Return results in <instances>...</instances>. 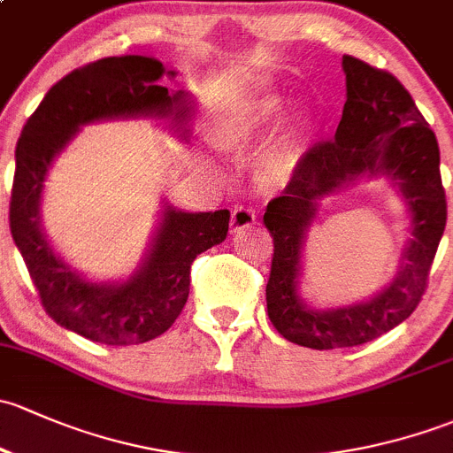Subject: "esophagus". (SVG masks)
Here are the masks:
<instances>
[{
    "label": "esophagus",
    "mask_w": 453,
    "mask_h": 453,
    "mask_svg": "<svg viewBox=\"0 0 453 453\" xmlns=\"http://www.w3.org/2000/svg\"><path fill=\"white\" fill-rule=\"evenodd\" d=\"M255 222H257V216H255L253 209L242 207V204L240 207L233 209V213H231V231L233 233H240V231H244V228H250Z\"/></svg>",
    "instance_id": "obj_1"
}]
</instances>
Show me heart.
<instances>
[{
	"label": "heart",
	"instance_id": "heart-1",
	"mask_svg": "<svg viewBox=\"0 0 453 453\" xmlns=\"http://www.w3.org/2000/svg\"><path fill=\"white\" fill-rule=\"evenodd\" d=\"M283 111V100L277 93H261L246 102L237 113L222 119L216 128L218 148L226 152H242L273 128ZM296 165V155L290 146L273 148L261 163V180L265 185H281L290 179Z\"/></svg>",
	"mask_w": 453,
	"mask_h": 453
}]
</instances>
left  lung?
Instances as JSON below:
<instances>
[{
    "label": "left lung",
    "mask_w": 453,
    "mask_h": 453,
    "mask_svg": "<svg viewBox=\"0 0 453 453\" xmlns=\"http://www.w3.org/2000/svg\"><path fill=\"white\" fill-rule=\"evenodd\" d=\"M347 102L338 130L301 157L290 183L268 203L264 225L274 242L265 303L274 329L301 347L342 349L371 342L403 323L426 295L447 222L441 152L434 130L393 73L342 56ZM384 173L399 184L411 209L413 237L398 277L371 302L338 311H310L296 295L300 250L318 200L360 175Z\"/></svg>",
    "instance_id": "left-lung-1"
}]
</instances>
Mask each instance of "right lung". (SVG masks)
I'll use <instances>...</instances> for the list:
<instances>
[{
	"instance_id": "1",
	"label": "right lung",
	"mask_w": 453,
	"mask_h": 453,
	"mask_svg": "<svg viewBox=\"0 0 453 453\" xmlns=\"http://www.w3.org/2000/svg\"><path fill=\"white\" fill-rule=\"evenodd\" d=\"M163 73L176 76L148 56H109L73 69L45 93L17 142L8 213L12 240L50 319L93 342L139 344L170 329L188 303L194 259L226 240L228 209L185 213L167 207L137 273L122 283H91L56 257L41 231L45 174L82 124L155 115L188 133V93H167L158 85Z\"/></svg>"
}]
</instances>
